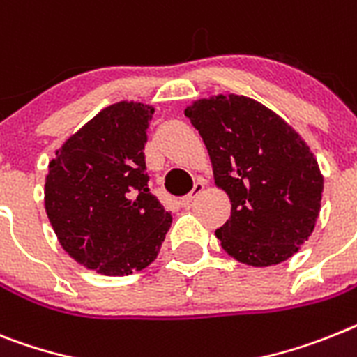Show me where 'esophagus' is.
<instances>
[{"label": "esophagus", "mask_w": 357, "mask_h": 357, "mask_svg": "<svg viewBox=\"0 0 357 357\" xmlns=\"http://www.w3.org/2000/svg\"><path fill=\"white\" fill-rule=\"evenodd\" d=\"M202 191H204V182L199 181V182H197V184L193 185V190H191V193H188V195H185V197H182V200H181L182 208H191V204H193L195 197H197V195H199V193H202Z\"/></svg>", "instance_id": "34e87169"}]
</instances>
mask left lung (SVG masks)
<instances>
[{"label": "left lung", "mask_w": 357, "mask_h": 357, "mask_svg": "<svg viewBox=\"0 0 357 357\" xmlns=\"http://www.w3.org/2000/svg\"><path fill=\"white\" fill-rule=\"evenodd\" d=\"M199 130L215 184L231 200L216 229L222 249L252 267L282 264L314 231L324 175L305 141L280 115L245 96H215L184 109Z\"/></svg>", "instance_id": "obj_1"}]
</instances>
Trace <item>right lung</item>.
I'll list each match as a JSON object with an SVG mask.
<instances>
[{
  "instance_id": "right-lung-1",
  "label": "right lung",
  "mask_w": 357,
  "mask_h": 357,
  "mask_svg": "<svg viewBox=\"0 0 357 357\" xmlns=\"http://www.w3.org/2000/svg\"><path fill=\"white\" fill-rule=\"evenodd\" d=\"M153 106L121 100L100 109L48 164L45 209L70 257L105 276L157 258L172 213L149 193L144 160Z\"/></svg>"
}]
</instances>
